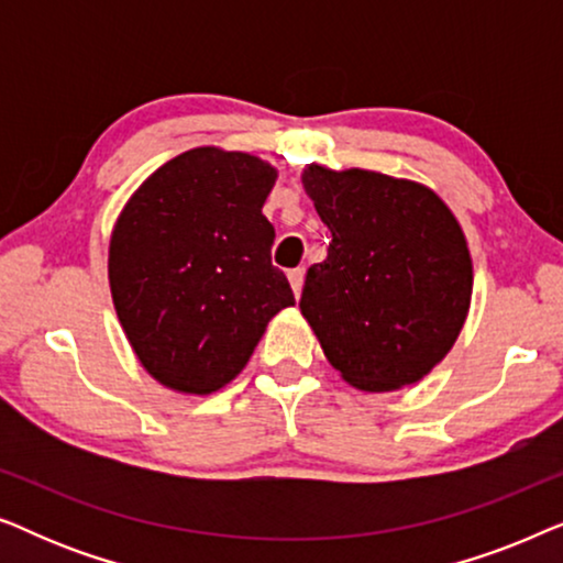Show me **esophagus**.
Masks as SVG:
<instances>
[{
	"label": "esophagus",
	"instance_id": "34e87169",
	"mask_svg": "<svg viewBox=\"0 0 563 563\" xmlns=\"http://www.w3.org/2000/svg\"><path fill=\"white\" fill-rule=\"evenodd\" d=\"M289 284H291V291H295V297L302 295V284H305V268H291V272H289Z\"/></svg>",
	"mask_w": 563,
	"mask_h": 563
}]
</instances>
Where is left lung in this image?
<instances>
[{"instance_id": "8db88e82", "label": "left lung", "mask_w": 563, "mask_h": 563, "mask_svg": "<svg viewBox=\"0 0 563 563\" xmlns=\"http://www.w3.org/2000/svg\"><path fill=\"white\" fill-rule=\"evenodd\" d=\"M302 187L333 241L307 268L299 310L343 382L397 391L461 335L474 264L451 207L426 184L307 164Z\"/></svg>"}]
</instances>
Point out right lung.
I'll return each mask as SVG.
<instances>
[{
  "label": "right lung",
  "mask_w": 563,
  "mask_h": 563,
  "mask_svg": "<svg viewBox=\"0 0 563 563\" xmlns=\"http://www.w3.org/2000/svg\"><path fill=\"white\" fill-rule=\"evenodd\" d=\"M276 166L199 145L156 168L114 220L112 305L135 358L179 395H212L243 372L268 320L295 305L272 266L264 202Z\"/></svg>",
  "instance_id": "1"
}]
</instances>
